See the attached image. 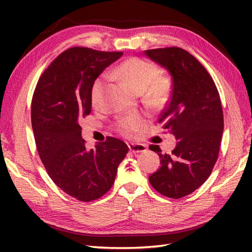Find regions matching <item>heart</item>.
<instances>
[{
  "mask_svg": "<svg viewBox=\"0 0 252 252\" xmlns=\"http://www.w3.org/2000/svg\"><path fill=\"white\" fill-rule=\"evenodd\" d=\"M125 126H126L127 131H133V130H134V120H133L132 118H130V119H127L126 121Z\"/></svg>",
  "mask_w": 252,
  "mask_h": 252,
  "instance_id": "1",
  "label": "heart"
}]
</instances>
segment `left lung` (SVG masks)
<instances>
[{"label": "left lung", "instance_id": "obj_1", "mask_svg": "<svg viewBox=\"0 0 252 252\" xmlns=\"http://www.w3.org/2000/svg\"><path fill=\"white\" fill-rule=\"evenodd\" d=\"M122 55L71 47L43 72L32 97L37 153L53 182L78 200L92 201L105 195L129 151L125 142L110 136L87 145L79 125L91 114L95 80Z\"/></svg>", "mask_w": 252, "mask_h": 252}]
</instances>
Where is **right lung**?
<instances>
[{
	"label": "right lung",
	"mask_w": 252,
	"mask_h": 252,
	"mask_svg": "<svg viewBox=\"0 0 252 252\" xmlns=\"http://www.w3.org/2000/svg\"><path fill=\"white\" fill-rule=\"evenodd\" d=\"M144 56L171 77L159 123L176 140L170 154L158 152L160 167L148 180L160 194L179 199L205 183L217 161L224 129L220 96L210 74L185 50H148Z\"/></svg>",
	"instance_id": "1"
}]
</instances>
